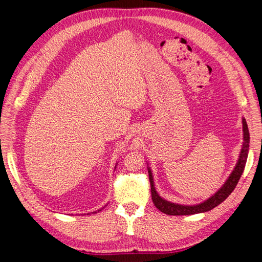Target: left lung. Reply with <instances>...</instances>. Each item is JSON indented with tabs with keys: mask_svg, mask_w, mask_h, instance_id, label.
<instances>
[{
	"mask_svg": "<svg viewBox=\"0 0 262 262\" xmlns=\"http://www.w3.org/2000/svg\"><path fill=\"white\" fill-rule=\"evenodd\" d=\"M243 134H244V137H243L244 142L242 145L241 153H239L238 160H237L235 167H234L233 171L231 172V175L228 176V178L224 182V185L222 186L215 193L211 195L209 199H207L201 203L193 204V205H185V204L172 203L170 201L163 199V198L156 191L155 185H154V179H153V173H152V170H150V167H148V164H147L148 177H149V182H150V192H152V200H153V203L155 207L161 212L167 214V215H191V214L208 212L215 207H217L220 203L223 202L226 198L232 193L236 185L238 184V180L244 171L246 162H247L248 149H249V131H248V125H247V122H246L245 118H243Z\"/></svg>",
	"mask_w": 262,
	"mask_h": 262,
	"instance_id": "1",
	"label": "left lung"
}]
</instances>
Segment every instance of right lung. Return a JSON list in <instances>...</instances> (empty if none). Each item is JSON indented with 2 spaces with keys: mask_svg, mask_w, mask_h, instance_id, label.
I'll list each match as a JSON object with an SVG mask.
<instances>
[{
  "mask_svg": "<svg viewBox=\"0 0 262 262\" xmlns=\"http://www.w3.org/2000/svg\"><path fill=\"white\" fill-rule=\"evenodd\" d=\"M116 166H117V165H116ZM115 169H116V167H115ZM105 207H106V205H105ZM105 207H102V209H104V208H105ZM102 209H99V210H97V211H94V212H92V213H97V212H99V211H101V210H102ZM89 214H90V213H89Z\"/></svg>",
  "mask_w": 262,
  "mask_h": 262,
  "instance_id": "1",
  "label": "right lung"
}]
</instances>
